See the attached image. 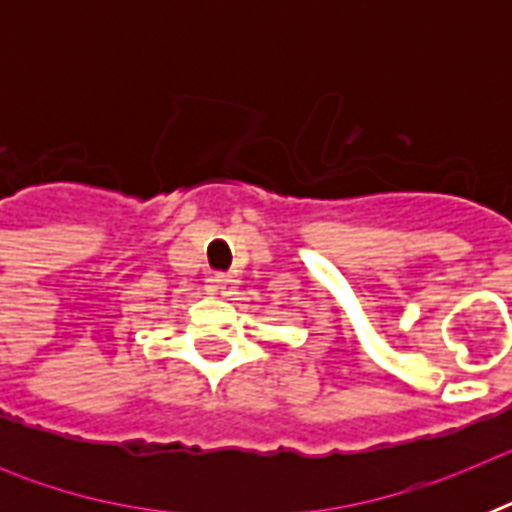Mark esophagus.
<instances>
[{"label": "esophagus", "instance_id": "34e87169", "mask_svg": "<svg viewBox=\"0 0 512 512\" xmlns=\"http://www.w3.org/2000/svg\"><path fill=\"white\" fill-rule=\"evenodd\" d=\"M207 289L209 292H217V295H231L233 289H236V279L225 276V273H215V276L207 279Z\"/></svg>", "mask_w": 512, "mask_h": 512}]
</instances>
